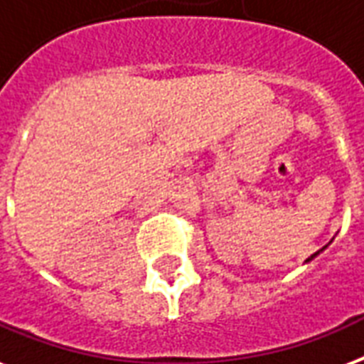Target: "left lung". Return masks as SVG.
<instances>
[{"instance_id":"8db88e82","label":"left lung","mask_w":364,"mask_h":364,"mask_svg":"<svg viewBox=\"0 0 364 364\" xmlns=\"http://www.w3.org/2000/svg\"><path fill=\"white\" fill-rule=\"evenodd\" d=\"M317 254H318V252H317ZM317 254H313V256H311V257H309V259H313V257H315V256H317ZM309 259H307V262H309Z\"/></svg>"}]
</instances>
